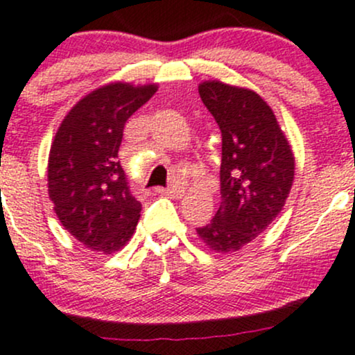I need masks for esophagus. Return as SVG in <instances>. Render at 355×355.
<instances>
[{
	"label": "esophagus",
	"mask_w": 355,
	"mask_h": 355,
	"mask_svg": "<svg viewBox=\"0 0 355 355\" xmlns=\"http://www.w3.org/2000/svg\"><path fill=\"white\" fill-rule=\"evenodd\" d=\"M158 192L166 193V196H170V197H182V193H184V185L178 184V182H175V184L170 185V187L158 189Z\"/></svg>",
	"instance_id": "1"
}]
</instances>
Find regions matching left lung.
Returning <instances> with one entry per match:
<instances>
[{
	"instance_id": "8db88e82",
	"label": "left lung",
	"mask_w": 355,
	"mask_h": 355,
	"mask_svg": "<svg viewBox=\"0 0 355 355\" xmlns=\"http://www.w3.org/2000/svg\"><path fill=\"white\" fill-rule=\"evenodd\" d=\"M199 95L223 137L221 206L197 234L218 253H233L267 230L289 197L294 155L274 112L257 92L202 81Z\"/></svg>"
}]
</instances>
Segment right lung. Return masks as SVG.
<instances>
[{
  "label": "right lung",
  "mask_w": 355,
  "mask_h": 355,
  "mask_svg": "<svg viewBox=\"0 0 355 355\" xmlns=\"http://www.w3.org/2000/svg\"><path fill=\"white\" fill-rule=\"evenodd\" d=\"M156 89V83L124 81L93 89L62 119L52 141L47 187L55 216L89 250L119 252L139 221L141 202L117 158L125 122Z\"/></svg>",
  "instance_id": "right-lung-1"
}]
</instances>
